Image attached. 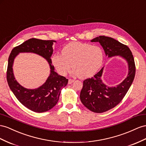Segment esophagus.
Segmentation results:
<instances>
[{
    "instance_id": "obj_1",
    "label": "esophagus",
    "mask_w": 146,
    "mask_h": 146,
    "mask_svg": "<svg viewBox=\"0 0 146 146\" xmlns=\"http://www.w3.org/2000/svg\"><path fill=\"white\" fill-rule=\"evenodd\" d=\"M74 82V80L72 79H69V81H68V84H72V83Z\"/></svg>"
}]
</instances>
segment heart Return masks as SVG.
<instances>
[{
    "mask_svg": "<svg viewBox=\"0 0 146 146\" xmlns=\"http://www.w3.org/2000/svg\"><path fill=\"white\" fill-rule=\"evenodd\" d=\"M61 53L53 54L52 61L57 71L66 76L71 67L73 74L80 78L91 77L101 67L104 59L102 49L87 43L72 42L65 45Z\"/></svg>",
    "mask_w": 146,
    "mask_h": 146,
    "instance_id": "heart-1",
    "label": "heart"
}]
</instances>
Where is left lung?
<instances>
[{
    "label": "left lung",
    "mask_w": 146,
    "mask_h": 146,
    "mask_svg": "<svg viewBox=\"0 0 146 146\" xmlns=\"http://www.w3.org/2000/svg\"><path fill=\"white\" fill-rule=\"evenodd\" d=\"M92 42H99L108 58L116 56L127 61L128 73L127 78L115 86H109L102 82L101 77L104 68L91 78L84 81L80 98L82 104L90 111L96 113L106 112L119 104L131 85L135 76V60L128 47L113 38L101 35Z\"/></svg>",
    "instance_id": "obj_1"
}]
</instances>
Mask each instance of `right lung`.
I'll return each mask as SVG.
<instances>
[{
  "mask_svg": "<svg viewBox=\"0 0 146 146\" xmlns=\"http://www.w3.org/2000/svg\"><path fill=\"white\" fill-rule=\"evenodd\" d=\"M55 40L30 38L11 50L9 58L7 80L16 98L26 108L35 112L48 111L57 104L62 88L68 84V79L54 71L51 57ZM19 52H33L41 56L49 62L50 74L42 86L35 89L23 88L15 80L13 70L14 58Z\"/></svg>",
  "mask_w": 146,
  "mask_h": 146,
  "instance_id": "add662e5",
  "label": "right lung"
}]
</instances>
